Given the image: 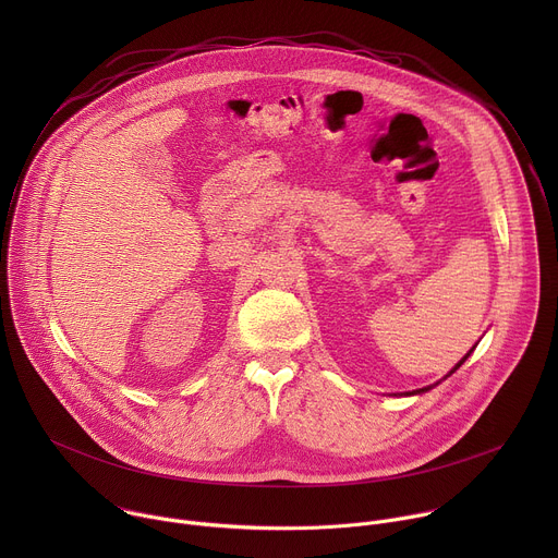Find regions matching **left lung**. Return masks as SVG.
<instances>
[{"label": "left lung", "instance_id": "8db88e82", "mask_svg": "<svg viewBox=\"0 0 558 558\" xmlns=\"http://www.w3.org/2000/svg\"><path fill=\"white\" fill-rule=\"evenodd\" d=\"M470 353H472V349H470ZM470 353H468V355H470ZM468 355H465V357H463V360H461V362H459V364H457L448 375H452V373H454V371H457V368L468 360ZM448 375H446V377H448ZM430 388H433V386H426V388H420V390H413V392H407V395H420V392H426V390H430Z\"/></svg>", "mask_w": 558, "mask_h": 558}]
</instances>
